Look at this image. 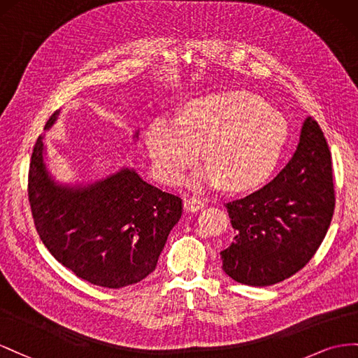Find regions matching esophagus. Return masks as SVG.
<instances>
[{"label":"esophagus","mask_w":358,"mask_h":358,"mask_svg":"<svg viewBox=\"0 0 358 358\" xmlns=\"http://www.w3.org/2000/svg\"><path fill=\"white\" fill-rule=\"evenodd\" d=\"M203 207H206V203H203L201 199H198V198H187L186 201H185V208L187 210V211H198V210H202Z\"/></svg>","instance_id":"34e87169"}]
</instances>
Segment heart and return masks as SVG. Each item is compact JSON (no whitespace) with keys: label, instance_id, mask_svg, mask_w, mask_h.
I'll use <instances>...</instances> for the list:
<instances>
[{"label":"heart","instance_id":"b5f03b06","mask_svg":"<svg viewBox=\"0 0 358 358\" xmlns=\"http://www.w3.org/2000/svg\"><path fill=\"white\" fill-rule=\"evenodd\" d=\"M288 138V122L244 91L202 96L180 120L159 117L147 131V148L159 177L173 185L206 148L207 168L189 180L193 189L227 182L231 190L258 186L270 176Z\"/></svg>","mask_w":358,"mask_h":358}]
</instances>
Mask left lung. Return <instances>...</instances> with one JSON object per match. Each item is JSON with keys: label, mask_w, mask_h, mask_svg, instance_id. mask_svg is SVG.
Returning a JSON list of instances; mask_svg holds the SVG:
<instances>
[{"label": "left lung", "mask_w": 358, "mask_h": 358, "mask_svg": "<svg viewBox=\"0 0 358 358\" xmlns=\"http://www.w3.org/2000/svg\"><path fill=\"white\" fill-rule=\"evenodd\" d=\"M331 155L312 117L303 122L292 159L262 189L227 208L234 228L222 268L250 287L291 278L318 250L334 213Z\"/></svg>", "instance_id": "obj_1"}]
</instances>
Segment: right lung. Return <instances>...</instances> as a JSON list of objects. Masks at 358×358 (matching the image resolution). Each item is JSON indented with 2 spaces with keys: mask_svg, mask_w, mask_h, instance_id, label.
Returning <instances> with one entry per match:
<instances>
[{
  "mask_svg": "<svg viewBox=\"0 0 358 358\" xmlns=\"http://www.w3.org/2000/svg\"><path fill=\"white\" fill-rule=\"evenodd\" d=\"M59 110L46 122L55 124ZM134 138H138V130ZM38 136L28 173L36 229L52 257L78 278L103 288H122L155 271L181 199L142 180L134 168L93 182L58 181Z\"/></svg>",
  "mask_w": 358,
  "mask_h": 358,
  "instance_id": "1",
  "label": "right lung"
}]
</instances>
